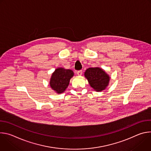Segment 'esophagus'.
<instances>
[{"label": "esophagus", "instance_id": "34e87169", "mask_svg": "<svg viewBox=\"0 0 151 151\" xmlns=\"http://www.w3.org/2000/svg\"><path fill=\"white\" fill-rule=\"evenodd\" d=\"M77 75H78V76H81L82 75V70H79V71H78L77 72Z\"/></svg>", "mask_w": 151, "mask_h": 151}]
</instances>
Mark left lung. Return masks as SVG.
I'll list each match as a JSON object with an SVG mask.
<instances>
[{"label": "left lung", "mask_w": 151, "mask_h": 151, "mask_svg": "<svg viewBox=\"0 0 151 151\" xmlns=\"http://www.w3.org/2000/svg\"><path fill=\"white\" fill-rule=\"evenodd\" d=\"M84 76L88 81L91 87L96 91L104 90L109 85L110 76L100 68H90L85 70Z\"/></svg>", "instance_id": "left-lung-1"}]
</instances>
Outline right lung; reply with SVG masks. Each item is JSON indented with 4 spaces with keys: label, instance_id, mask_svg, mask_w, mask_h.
<instances>
[{
    "label": "right lung",
    "instance_id": "1",
    "mask_svg": "<svg viewBox=\"0 0 151 151\" xmlns=\"http://www.w3.org/2000/svg\"><path fill=\"white\" fill-rule=\"evenodd\" d=\"M74 73L70 69L63 68H58L52 73L50 81L51 88L57 94L65 91L70 82V79L73 76Z\"/></svg>",
    "mask_w": 151,
    "mask_h": 151
}]
</instances>
